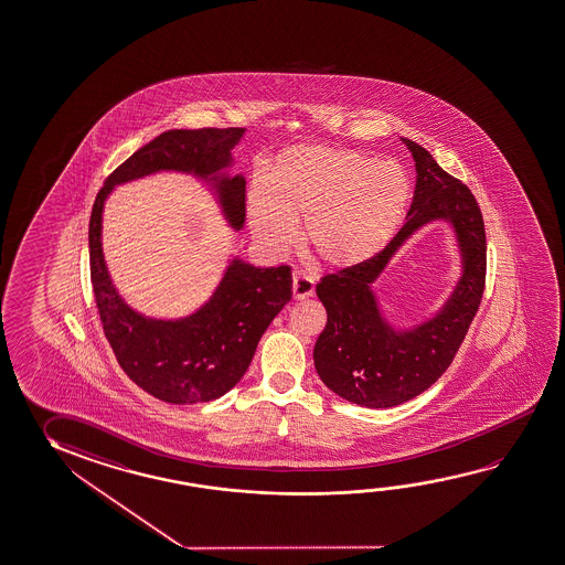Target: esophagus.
I'll list each match as a JSON object with an SVG mask.
<instances>
[{
	"mask_svg": "<svg viewBox=\"0 0 565 565\" xmlns=\"http://www.w3.org/2000/svg\"><path fill=\"white\" fill-rule=\"evenodd\" d=\"M292 296L295 300H305L313 296V280L305 273H295L292 277Z\"/></svg>",
	"mask_w": 565,
	"mask_h": 565,
	"instance_id": "esophagus-1",
	"label": "esophagus"
}]
</instances>
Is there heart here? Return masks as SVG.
Here are the masks:
<instances>
[{
  "label": "heart",
  "mask_w": 565,
  "mask_h": 565,
  "mask_svg": "<svg viewBox=\"0 0 565 565\" xmlns=\"http://www.w3.org/2000/svg\"><path fill=\"white\" fill-rule=\"evenodd\" d=\"M411 200L406 172L363 152L298 145L280 152L269 179L247 192V220L255 239L285 253L302 221L306 252L328 269H350L393 239Z\"/></svg>",
  "instance_id": "obj_1"
}]
</instances>
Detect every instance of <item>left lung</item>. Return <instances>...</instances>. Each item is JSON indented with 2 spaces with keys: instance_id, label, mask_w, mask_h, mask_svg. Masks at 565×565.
<instances>
[{
  "instance_id": "1",
  "label": "left lung",
  "mask_w": 565,
  "mask_h": 565,
  "mask_svg": "<svg viewBox=\"0 0 565 565\" xmlns=\"http://www.w3.org/2000/svg\"><path fill=\"white\" fill-rule=\"evenodd\" d=\"M416 162V190L406 224L371 259L326 275L316 295L328 323L313 348V365L323 385L350 403L391 408L430 388L446 373L466 340L484 292L487 239L483 215L471 190L403 139ZM449 218L465 255V275L443 312L411 333H396L377 312L370 282L393 252L418 226Z\"/></svg>"
}]
</instances>
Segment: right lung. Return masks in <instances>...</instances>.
<instances>
[{
	"instance_id": "right-lung-1",
	"label": "right lung",
	"mask_w": 565,
	"mask_h": 565,
	"mask_svg": "<svg viewBox=\"0 0 565 565\" xmlns=\"http://www.w3.org/2000/svg\"><path fill=\"white\" fill-rule=\"evenodd\" d=\"M243 127L172 129L143 145L99 189L92 207L90 278L99 320L119 367L135 385L162 403L194 404L220 398L239 383L252 363L260 335L290 300L288 265L257 269L233 260L212 300L179 322L135 313L111 287L102 253V210L116 184L157 171L212 177L232 162ZM230 224L245 222V179L215 182Z\"/></svg>"
}]
</instances>
